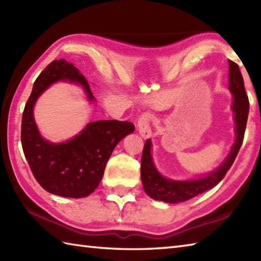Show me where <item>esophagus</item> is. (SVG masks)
Segmentation results:
<instances>
[{"label":"esophagus","mask_w":261,"mask_h":261,"mask_svg":"<svg viewBox=\"0 0 261 261\" xmlns=\"http://www.w3.org/2000/svg\"><path fill=\"white\" fill-rule=\"evenodd\" d=\"M138 130L143 139H149L152 136V131L150 129V115L148 113L142 114L138 120Z\"/></svg>","instance_id":"34e87169"}]
</instances>
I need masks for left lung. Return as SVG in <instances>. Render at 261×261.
Segmentation results:
<instances>
[{
	"instance_id": "1",
	"label": "left lung",
	"mask_w": 261,
	"mask_h": 261,
	"mask_svg": "<svg viewBox=\"0 0 261 261\" xmlns=\"http://www.w3.org/2000/svg\"><path fill=\"white\" fill-rule=\"evenodd\" d=\"M229 90L233 95L231 110L234 113L236 141L228 157L215 170L201 178L174 180L166 178L159 173L151 156V141L147 140L141 157V181L147 195L156 201L176 204L185 202L211 190L224 178L240 150L249 114V99L245 90V83L239 66L232 60H229Z\"/></svg>"
}]
</instances>
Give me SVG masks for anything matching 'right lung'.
I'll list each match as a JSON object with an SVG mask.
<instances>
[{
	"mask_svg": "<svg viewBox=\"0 0 261 261\" xmlns=\"http://www.w3.org/2000/svg\"><path fill=\"white\" fill-rule=\"evenodd\" d=\"M57 82L82 86L90 102L95 101L90 84L73 64L54 60L38 76L22 115L21 143L35 178L55 195L81 198L96 190L116 145L135 131L127 121L99 120L88 123L70 140L54 143L39 132L33 108L38 97Z\"/></svg>",
	"mask_w": 261,
	"mask_h": 261,
	"instance_id": "right-lung-1",
	"label": "right lung"
}]
</instances>
